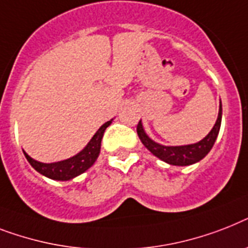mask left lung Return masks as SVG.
Masks as SVG:
<instances>
[{"label": "left lung", "mask_w": 248, "mask_h": 248, "mask_svg": "<svg viewBox=\"0 0 248 248\" xmlns=\"http://www.w3.org/2000/svg\"><path fill=\"white\" fill-rule=\"evenodd\" d=\"M221 124V102L220 108H219V115H217V120L215 125L211 129L207 136L202 140H200L199 143L188 144V146H175V147H169V146H161V144L156 143L151 138L144 133L142 123L138 122L137 124V133L142 143L150 150L155 156L161 158L162 161L168 162L170 165H178V166H186L192 165L195 162L202 160L210 150L213 148L215 140H217L219 129H220Z\"/></svg>", "instance_id": "8db88e82"}]
</instances>
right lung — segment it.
Segmentation results:
<instances>
[{
	"label": "right lung",
	"instance_id": "obj_1",
	"mask_svg": "<svg viewBox=\"0 0 248 248\" xmlns=\"http://www.w3.org/2000/svg\"><path fill=\"white\" fill-rule=\"evenodd\" d=\"M111 124V122L105 123L104 125L101 126L100 129L97 130L96 134L92 137L90 143L87 144L86 148L82 152H79L78 155L73 156V157L64 160V161L52 162V164H43V162L35 161L34 158L27 155L24 152V155L27 157L33 168H34L38 173L43 174L45 177H48L55 180H69L75 178L79 174L84 173L87 169H90L93 165V162L96 161L98 157L101 148V140L104 137L105 129Z\"/></svg>",
	"mask_w": 248,
	"mask_h": 248
}]
</instances>
